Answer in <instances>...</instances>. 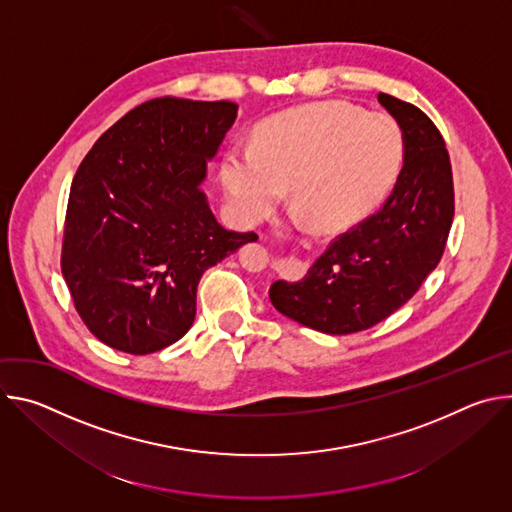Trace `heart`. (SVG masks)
<instances>
[{"instance_id":"b5f03b06","label":"heart","mask_w":512,"mask_h":512,"mask_svg":"<svg viewBox=\"0 0 512 512\" xmlns=\"http://www.w3.org/2000/svg\"><path fill=\"white\" fill-rule=\"evenodd\" d=\"M403 162L399 125L342 101H322L271 115L253 148L233 145L221 182L239 221L253 225L289 196L318 231L350 227L393 186Z\"/></svg>"}]
</instances>
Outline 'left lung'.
Masks as SVG:
<instances>
[{
    "mask_svg": "<svg viewBox=\"0 0 512 512\" xmlns=\"http://www.w3.org/2000/svg\"><path fill=\"white\" fill-rule=\"evenodd\" d=\"M403 135V168L385 204L336 237L300 281H275L277 312L324 334L367 330L407 304L440 263L454 221L442 133L415 105L379 93Z\"/></svg>",
    "mask_w": 512,
    "mask_h": 512,
    "instance_id": "obj_1",
    "label": "left lung"
}]
</instances>
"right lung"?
<instances>
[{"instance_id": "right-lung-1", "label": "right lung", "mask_w": 512, "mask_h": 512, "mask_svg": "<svg viewBox=\"0 0 512 512\" xmlns=\"http://www.w3.org/2000/svg\"><path fill=\"white\" fill-rule=\"evenodd\" d=\"M237 111L231 101H148L79 166L60 265L79 316L107 346L150 354L180 340L202 273L257 241L218 225L200 188Z\"/></svg>"}]
</instances>
